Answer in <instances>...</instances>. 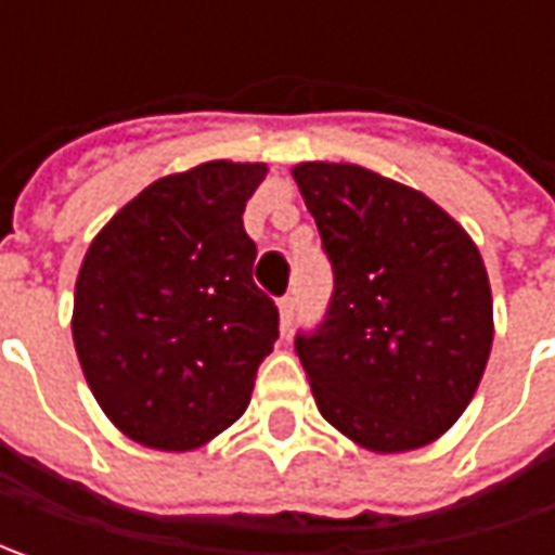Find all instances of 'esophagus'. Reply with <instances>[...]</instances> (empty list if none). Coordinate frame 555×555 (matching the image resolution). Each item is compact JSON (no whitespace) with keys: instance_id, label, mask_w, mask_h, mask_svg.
I'll list each match as a JSON object with an SVG mask.
<instances>
[{"instance_id":"esophagus-1","label":"esophagus","mask_w":555,"mask_h":555,"mask_svg":"<svg viewBox=\"0 0 555 555\" xmlns=\"http://www.w3.org/2000/svg\"><path fill=\"white\" fill-rule=\"evenodd\" d=\"M278 309H281V331H284V336L289 333V327H293V318H296V296H284L281 302H278Z\"/></svg>"}]
</instances>
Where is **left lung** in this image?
Here are the masks:
<instances>
[{"instance_id": "obj_1", "label": "left lung", "mask_w": 555, "mask_h": 555, "mask_svg": "<svg viewBox=\"0 0 555 555\" xmlns=\"http://www.w3.org/2000/svg\"><path fill=\"white\" fill-rule=\"evenodd\" d=\"M293 179L333 268L321 324L296 333L318 411L376 454L436 441L494 339L479 249L429 197L364 166L302 163Z\"/></svg>"}]
</instances>
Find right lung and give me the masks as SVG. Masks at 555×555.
I'll return each instance as SVG.
<instances>
[{"mask_svg": "<svg viewBox=\"0 0 555 555\" xmlns=\"http://www.w3.org/2000/svg\"><path fill=\"white\" fill-rule=\"evenodd\" d=\"M262 163L212 160L147 184L76 278L74 346L129 438L191 451L244 414L281 314L253 281L244 209Z\"/></svg>", "mask_w": 555, "mask_h": 555, "instance_id": "obj_1", "label": "right lung"}]
</instances>
